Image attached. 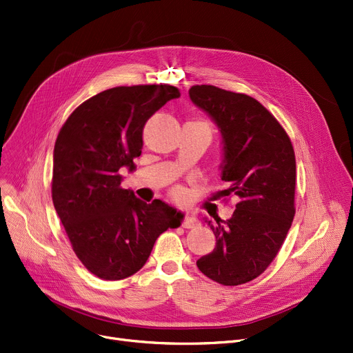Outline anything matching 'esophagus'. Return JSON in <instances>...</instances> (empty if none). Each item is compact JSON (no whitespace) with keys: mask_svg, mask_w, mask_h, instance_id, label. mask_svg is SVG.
<instances>
[{"mask_svg":"<svg viewBox=\"0 0 353 353\" xmlns=\"http://www.w3.org/2000/svg\"><path fill=\"white\" fill-rule=\"evenodd\" d=\"M198 226H199V222L194 218L192 214H186L182 221V228H185V229H194Z\"/></svg>","mask_w":353,"mask_h":353,"instance_id":"obj_1","label":"esophagus"}]
</instances>
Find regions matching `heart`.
<instances>
[{
  "label": "heart",
  "instance_id": "b5f03b06",
  "mask_svg": "<svg viewBox=\"0 0 353 353\" xmlns=\"http://www.w3.org/2000/svg\"><path fill=\"white\" fill-rule=\"evenodd\" d=\"M176 195H178V192H176Z\"/></svg>",
  "mask_w": 353,
  "mask_h": 353
}]
</instances>
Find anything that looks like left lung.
<instances>
[{
    "label": "left lung",
    "mask_w": 353,
    "mask_h": 353,
    "mask_svg": "<svg viewBox=\"0 0 353 353\" xmlns=\"http://www.w3.org/2000/svg\"><path fill=\"white\" fill-rule=\"evenodd\" d=\"M191 100L219 125L225 161L221 198L236 196L233 216L216 225L212 253L198 268L222 285L257 279L280 252L295 214V154L288 134L256 99L212 85L189 89Z\"/></svg>",
    "instance_id": "left-lung-1"
}]
</instances>
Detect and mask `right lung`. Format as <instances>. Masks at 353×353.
<instances>
[{
	"label": "right lung",
	"mask_w": 353,
	"mask_h": 353,
	"mask_svg": "<svg viewBox=\"0 0 353 353\" xmlns=\"http://www.w3.org/2000/svg\"><path fill=\"white\" fill-rule=\"evenodd\" d=\"M170 85L107 89L83 101L62 125L53 150L52 201L82 264L99 279H127L145 264L161 233L183 214L159 199L123 189L120 170L141 155L143 128L168 100Z\"/></svg>",
	"instance_id": "right-lung-1"
}]
</instances>
